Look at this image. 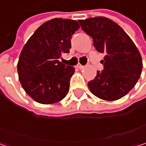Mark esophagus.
Instances as JSON below:
<instances>
[{
	"instance_id": "esophagus-1",
	"label": "esophagus",
	"mask_w": 146,
	"mask_h": 146,
	"mask_svg": "<svg viewBox=\"0 0 146 146\" xmlns=\"http://www.w3.org/2000/svg\"><path fill=\"white\" fill-rule=\"evenodd\" d=\"M76 67H77L78 69H83V68H84V66H83V65H81V64H78Z\"/></svg>"
}]
</instances>
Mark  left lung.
Here are the masks:
<instances>
[{
    "mask_svg": "<svg viewBox=\"0 0 146 146\" xmlns=\"http://www.w3.org/2000/svg\"><path fill=\"white\" fill-rule=\"evenodd\" d=\"M81 29L93 39L97 51L105 53L101 63L104 70L88 83L90 92L98 98L112 102L126 96L135 86L142 71L139 50L126 32L115 22L96 17L78 20Z\"/></svg>",
    "mask_w": 146,
    "mask_h": 146,
    "instance_id": "1",
    "label": "left lung"
}]
</instances>
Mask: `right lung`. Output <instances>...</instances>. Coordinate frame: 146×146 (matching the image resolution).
<instances>
[{
    "instance_id": "1",
    "label": "right lung",
    "mask_w": 146,
    "mask_h": 146,
    "mask_svg": "<svg viewBox=\"0 0 146 146\" xmlns=\"http://www.w3.org/2000/svg\"><path fill=\"white\" fill-rule=\"evenodd\" d=\"M77 21L53 18L40 26L24 44L17 62L18 78L25 92L40 104L62 101L69 90L75 68L59 62L68 53Z\"/></svg>"
}]
</instances>
